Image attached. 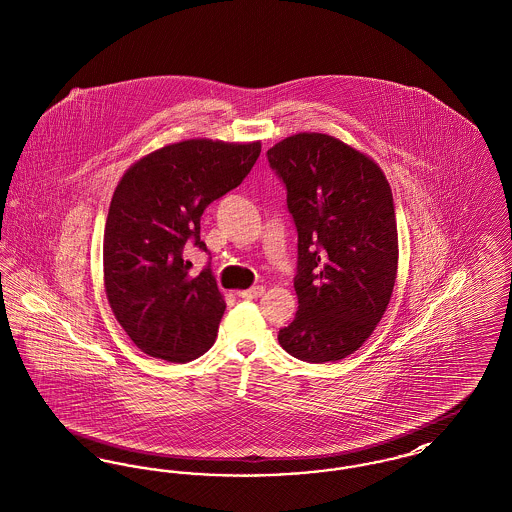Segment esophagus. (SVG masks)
Segmentation results:
<instances>
[{"label": "esophagus", "mask_w": 512, "mask_h": 512, "mask_svg": "<svg viewBox=\"0 0 512 512\" xmlns=\"http://www.w3.org/2000/svg\"><path fill=\"white\" fill-rule=\"evenodd\" d=\"M238 294H240V298H243V300H255V298H261L265 294V288L263 286H253L249 290H241Z\"/></svg>", "instance_id": "obj_1"}]
</instances>
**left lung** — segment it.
Wrapping results in <instances>:
<instances>
[{"label":"left lung","mask_w":512,"mask_h":512,"mask_svg":"<svg viewBox=\"0 0 512 512\" xmlns=\"http://www.w3.org/2000/svg\"><path fill=\"white\" fill-rule=\"evenodd\" d=\"M298 228V313L280 346L309 363L354 354L375 331L398 269L389 181L344 141L303 131L267 151Z\"/></svg>","instance_id":"obj_1"}]
</instances>
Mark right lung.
Returning a JSON list of instances; mask_svg holds the SVG:
<instances>
[{
  "label": "right lung",
  "mask_w": 512,
  "mask_h": 512,
  "mask_svg": "<svg viewBox=\"0 0 512 512\" xmlns=\"http://www.w3.org/2000/svg\"><path fill=\"white\" fill-rule=\"evenodd\" d=\"M261 141L187 139L131 164L112 195L104 230V290L121 329L152 358L203 356L226 309L211 269L193 276L183 245L201 241V216L238 187Z\"/></svg>",
  "instance_id": "obj_1"
}]
</instances>
